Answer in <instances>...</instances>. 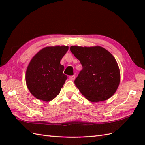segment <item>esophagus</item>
I'll return each mask as SVG.
<instances>
[{
  "mask_svg": "<svg viewBox=\"0 0 145 145\" xmlns=\"http://www.w3.org/2000/svg\"><path fill=\"white\" fill-rule=\"evenodd\" d=\"M69 78V80H75V75L70 76Z\"/></svg>",
  "mask_w": 145,
  "mask_h": 145,
  "instance_id": "esophagus-1",
  "label": "esophagus"
}]
</instances>
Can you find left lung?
I'll use <instances>...</instances> for the list:
<instances>
[{
  "mask_svg": "<svg viewBox=\"0 0 145 145\" xmlns=\"http://www.w3.org/2000/svg\"><path fill=\"white\" fill-rule=\"evenodd\" d=\"M70 50L82 65L75 80L80 93L91 102L112 97L120 81L119 67L112 54L100 46H71Z\"/></svg>",
  "mask_w": 145,
  "mask_h": 145,
  "instance_id": "1",
  "label": "left lung"
}]
</instances>
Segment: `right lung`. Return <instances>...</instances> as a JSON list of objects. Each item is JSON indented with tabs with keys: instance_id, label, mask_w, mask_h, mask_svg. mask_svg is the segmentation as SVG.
<instances>
[{
	"instance_id": "1",
	"label": "right lung",
	"mask_w": 145,
	"mask_h": 145,
	"mask_svg": "<svg viewBox=\"0 0 145 145\" xmlns=\"http://www.w3.org/2000/svg\"><path fill=\"white\" fill-rule=\"evenodd\" d=\"M68 46L46 47L30 60L26 70V84L30 93L39 100L50 101L60 93L67 79L60 60Z\"/></svg>"
}]
</instances>
